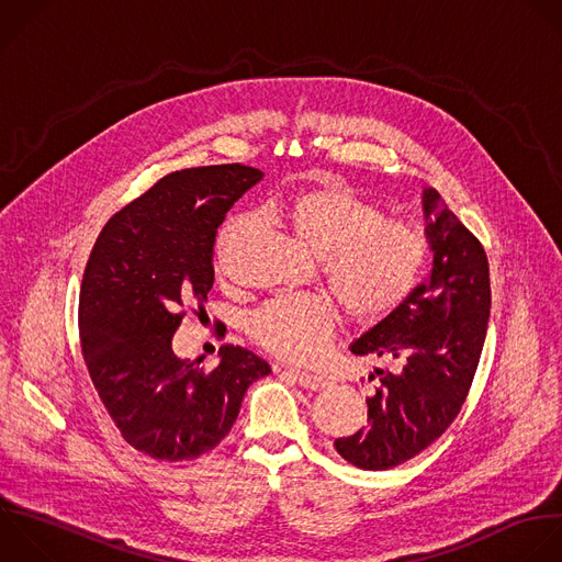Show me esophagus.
<instances>
[{
	"mask_svg": "<svg viewBox=\"0 0 562 562\" xmlns=\"http://www.w3.org/2000/svg\"><path fill=\"white\" fill-rule=\"evenodd\" d=\"M301 386L305 389H312V391H318V389H325L327 386V378L325 375H318V373H307V371H290Z\"/></svg>",
	"mask_w": 562,
	"mask_h": 562,
	"instance_id": "esophagus-1",
	"label": "esophagus"
}]
</instances>
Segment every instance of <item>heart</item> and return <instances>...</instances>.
<instances>
[{"label":"heart","mask_w":562,"mask_h":562,"mask_svg":"<svg viewBox=\"0 0 562 562\" xmlns=\"http://www.w3.org/2000/svg\"><path fill=\"white\" fill-rule=\"evenodd\" d=\"M266 215L321 255L323 277L356 325L391 316L415 290L428 263L426 235L386 211L342 178H323L299 191L274 195ZM255 215L233 217L220 233L215 263L224 274L233 241L255 226ZM336 305L316 294L279 296L248 318L250 338L288 362L321 358L336 331Z\"/></svg>","instance_id":"1"}]
</instances>
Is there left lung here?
I'll use <instances>...</instances> for the list:
<instances>
[{"label":"left lung","mask_w":562,"mask_h":562,"mask_svg":"<svg viewBox=\"0 0 562 562\" xmlns=\"http://www.w3.org/2000/svg\"><path fill=\"white\" fill-rule=\"evenodd\" d=\"M424 193L432 272L351 351L397 360V373L378 371L367 400V428L334 441L338 454L362 470L395 468L439 439L459 415L472 386L490 318V268L481 241Z\"/></svg>","instance_id":"8db88e82"}]
</instances>
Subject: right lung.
Returning a JSON list of instances; mask_svg holds the SVG:
<instances>
[{"label": "right lung", "mask_w": 562, "mask_h": 562, "mask_svg": "<svg viewBox=\"0 0 562 562\" xmlns=\"http://www.w3.org/2000/svg\"><path fill=\"white\" fill-rule=\"evenodd\" d=\"M261 176L241 162L169 173L112 215L90 252L79 294L86 364L123 439L158 461L213 450L246 389L270 373L244 347L224 345L213 369L171 349L187 310L213 288L217 228Z\"/></svg>", "instance_id": "1"}]
</instances>
